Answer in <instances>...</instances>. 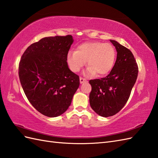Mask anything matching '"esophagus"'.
Listing matches in <instances>:
<instances>
[{
    "instance_id": "1",
    "label": "esophagus",
    "mask_w": 158,
    "mask_h": 158,
    "mask_svg": "<svg viewBox=\"0 0 158 158\" xmlns=\"http://www.w3.org/2000/svg\"><path fill=\"white\" fill-rule=\"evenodd\" d=\"M79 81H80V83L81 84H82V83H85L86 81V80L84 79V78H83V77H80L79 78Z\"/></svg>"
}]
</instances>
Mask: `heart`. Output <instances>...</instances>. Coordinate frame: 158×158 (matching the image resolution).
<instances>
[{"label": "heart", "mask_w": 158, "mask_h": 158, "mask_svg": "<svg viewBox=\"0 0 158 158\" xmlns=\"http://www.w3.org/2000/svg\"><path fill=\"white\" fill-rule=\"evenodd\" d=\"M67 62L71 70L78 73L86 64L89 67L84 72L87 77L105 76L111 71L116 60V51L109 43L87 42L77 47L76 51H69Z\"/></svg>", "instance_id": "obj_1"}]
</instances>
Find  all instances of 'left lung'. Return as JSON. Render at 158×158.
Wrapping results in <instances>:
<instances>
[{
    "instance_id": "1",
    "label": "left lung",
    "mask_w": 158,
    "mask_h": 158,
    "mask_svg": "<svg viewBox=\"0 0 158 158\" xmlns=\"http://www.w3.org/2000/svg\"><path fill=\"white\" fill-rule=\"evenodd\" d=\"M110 42L117 52L112 71L104 78L89 81L90 106L102 117L114 115L124 107L138 75L137 62L131 50L115 40Z\"/></svg>"
}]
</instances>
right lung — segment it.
Instances as JSON below:
<instances>
[{
	"label": "right lung",
	"mask_w": 158,
	"mask_h": 158,
	"mask_svg": "<svg viewBox=\"0 0 158 158\" xmlns=\"http://www.w3.org/2000/svg\"><path fill=\"white\" fill-rule=\"evenodd\" d=\"M73 36L46 37L29 46L21 56L19 76L31 104L42 114L56 117L67 111L79 86L69 68Z\"/></svg>",
	"instance_id": "obj_1"
}]
</instances>
